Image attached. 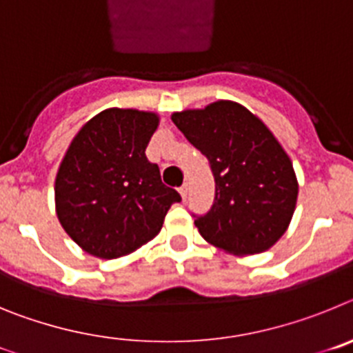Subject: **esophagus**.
I'll return each mask as SVG.
<instances>
[{"label": "esophagus", "mask_w": 353, "mask_h": 353, "mask_svg": "<svg viewBox=\"0 0 353 353\" xmlns=\"http://www.w3.org/2000/svg\"><path fill=\"white\" fill-rule=\"evenodd\" d=\"M179 192H180V196H182V199L187 198V183H183V185L180 187Z\"/></svg>", "instance_id": "34e87169"}]
</instances>
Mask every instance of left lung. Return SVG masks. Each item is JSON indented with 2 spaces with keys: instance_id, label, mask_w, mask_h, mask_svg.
I'll use <instances>...</instances> for the list:
<instances>
[{
  "instance_id": "8db88e82",
  "label": "left lung",
  "mask_w": 353,
  "mask_h": 353,
  "mask_svg": "<svg viewBox=\"0 0 353 353\" xmlns=\"http://www.w3.org/2000/svg\"><path fill=\"white\" fill-rule=\"evenodd\" d=\"M171 120L214 173V205L194 221L201 236L235 256L269 251L288 230L299 196L292 159L272 130L233 101L174 111Z\"/></svg>"
}]
</instances>
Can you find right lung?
<instances>
[{
	"label": "right lung",
	"instance_id": "right-lung-1",
	"mask_svg": "<svg viewBox=\"0 0 353 353\" xmlns=\"http://www.w3.org/2000/svg\"><path fill=\"white\" fill-rule=\"evenodd\" d=\"M155 111L109 108L74 136L54 180L58 221L84 252L127 256L161 232L180 194L162 183L145 150L157 130Z\"/></svg>",
	"mask_w": 353,
	"mask_h": 353
}]
</instances>
